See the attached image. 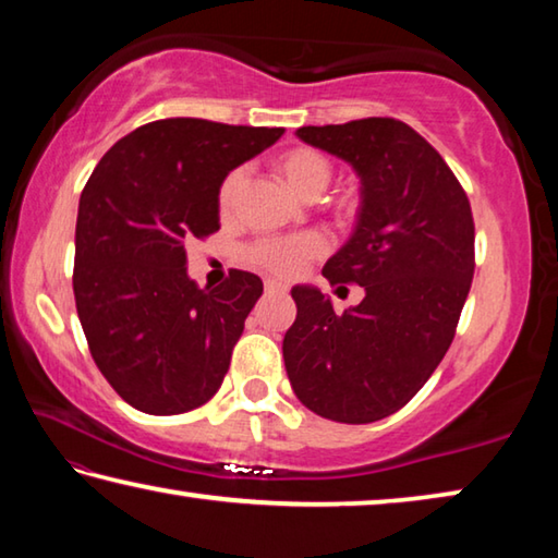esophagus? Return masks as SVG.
Wrapping results in <instances>:
<instances>
[{
	"instance_id": "obj_1",
	"label": "esophagus",
	"mask_w": 558,
	"mask_h": 558,
	"mask_svg": "<svg viewBox=\"0 0 558 558\" xmlns=\"http://www.w3.org/2000/svg\"><path fill=\"white\" fill-rule=\"evenodd\" d=\"M266 292H268V295H280V292H288V286H286V282H280V280L268 278L266 280Z\"/></svg>"
}]
</instances>
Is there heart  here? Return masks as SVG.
I'll return each mask as SVG.
<instances>
[{"mask_svg":"<svg viewBox=\"0 0 558 558\" xmlns=\"http://www.w3.org/2000/svg\"><path fill=\"white\" fill-rule=\"evenodd\" d=\"M272 172L286 182L292 192L313 199L332 179V162L313 147H290L272 159ZM243 186V174L235 172L226 174L219 189V209L221 214H231L239 192ZM354 211L352 199H342L337 204L339 216H349ZM325 251V241L317 233L302 235H276V239H263L248 251L251 260L256 266L266 268L276 276H295L310 258L319 256Z\"/></svg>","mask_w":558,"mask_h":558,"instance_id":"b5f03b06","label":"heart"}]
</instances>
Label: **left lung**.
I'll return each mask as SVG.
<instances>
[{"label": "left lung", "instance_id": "8db88e82", "mask_svg": "<svg viewBox=\"0 0 558 558\" xmlns=\"http://www.w3.org/2000/svg\"><path fill=\"white\" fill-rule=\"evenodd\" d=\"M295 135L344 159L362 182L354 233L323 276L329 286L356 282L364 300L337 315L317 288H292L298 317L282 339L288 379L323 418L381 421L421 391L456 337L475 272L468 194L401 120L307 125Z\"/></svg>", "mask_w": 558, "mask_h": 558}]
</instances>
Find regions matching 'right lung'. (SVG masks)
I'll return each mask as SVG.
<instances>
[{
	"mask_svg": "<svg viewBox=\"0 0 558 558\" xmlns=\"http://www.w3.org/2000/svg\"><path fill=\"white\" fill-rule=\"evenodd\" d=\"M282 128L167 118L132 130L93 169L75 221L73 295L100 374L132 409L174 415L219 391L258 276H186V243L221 229L219 189Z\"/></svg>",
	"mask_w": 558,
	"mask_h": 558,
	"instance_id": "right-lung-1",
	"label": "right lung"
}]
</instances>
